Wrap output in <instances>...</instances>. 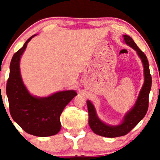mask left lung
Listing matches in <instances>:
<instances>
[{
    "label": "left lung",
    "mask_w": 160,
    "mask_h": 160,
    "mask_svg": "<svg viewBox=\"0 0 160 160\" xmlns=\"http://www.w3.org/2000/svg\"><path fill=\"white\" fill-rule=\"evenodd\" d=\"M123 37L126 44L134 49L141 59L144 68V84L135 104L130 111L125 114L121 123L118 125H109L102 121L98 116L94 106L89 100H88L87 106L89 116L88 123L92 132L101 137L114 138L127 134L144 117L148 110L149 95L152 87V76L149 72L148 60L144 52L140 50L129 36L123 35Z\"/></svg>",
    "instance_id": "1"
}]
</instances>
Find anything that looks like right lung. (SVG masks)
I'll list each match as a JSON object with an SVG mask.
<instances>
[{
    "label": "right lung",
    "instance_id": "add662e5",
    "mask_svg": "<svg viewBox=\"0 0 160 160\" xmlns=\"http://www.w3.org/2000/svg\"><path fill=\"white\" fill-rule=\"evenodd\" d=\"M36 35L32 36L12 57L6 94L13 121L29 134L46 137L60 131L61 113L78 94L75 90H70L37 97L28 92L21 75L20 60L27 44Z\"/></svg>",
    "mask_w": 160,
    "mask_h": 160
}]
</instances>
